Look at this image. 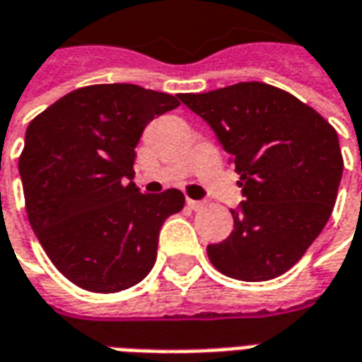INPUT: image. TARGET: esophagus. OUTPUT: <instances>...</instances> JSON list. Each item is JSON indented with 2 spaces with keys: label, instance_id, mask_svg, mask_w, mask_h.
<instances>
[{
  "label": "esophagus",
  "instance_id": "1",
  "mask_svg": "<svg viewBox=\"0 0 362 362\" xmlns=\"http://www.w3.org/2000/svg\"><path fill=\"white\" fill-rule=\"evenodd\" d=\"M186 204H188L189 209H194V211H197V209H202V207H204V202H197V199H188Z\"/></svg>",
  "mask_w": 362,
  "mask_h": 362
}]
</instances>
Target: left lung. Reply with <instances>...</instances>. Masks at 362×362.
I'll return each instance as SVG.
<instances>
[{
  "mask_svg": "<svg viewBox=\"0 0 362 362\" xmlns=\"http://www.w3.org/2000/svg\"><path fill=\"white\" fill-rule=\"evenodd\" d=\"M178 98L211 126L240 174L244 202L230 209L235 230L207 246L211 264L233 279L279 277L332 215L343 174L337 132L314 108L266 83Z\"/></svg>",
  "mask_w": 362,
  "mask_h": 362,
  "instance_id": "1",
  "label": "left lung"
}]
</instances>
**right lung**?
Instances as JSON below:
<instances>
[{
  "label": "right lung",
  "instance_id": "obj_1",
  "mask_svg": "<svg viewBox=\"0 0 362 362\" xmlns=\"http://www.w3.org/2000/svg\"><path fill=\"white\" fill-rule=\"evenodd\" d=\"M180 98L114 83L71 90L27 127L19 158L28 223L52 264L77 287L118 293L155 266L160 227L184 194L135 188V147Z\"/></svg>",
  "mask_w": 362,
  "mask_h": 362
}]
</instances>
